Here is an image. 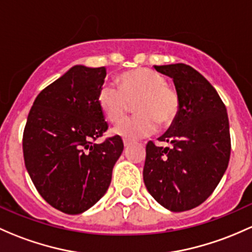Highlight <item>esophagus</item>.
<instances>
[{
	"label": "esophagus",
	"instance_id": "obj_1",
	"mask_svg": "<svg viewBox=\"0 0 252 252\" xmlns=\"http://www.w3.org/2000/svg\"><path fill=\"white\" fill-rule=\"evenodd\" d=\"M123 144H124V147H129V145H130V141L126 139L123 140Z\"/></svg>",
	"mask_w": 252,
	"mask_h": 252
}]
</instances>
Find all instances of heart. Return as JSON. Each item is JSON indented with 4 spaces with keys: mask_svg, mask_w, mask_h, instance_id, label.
I'll return each mask as SVG.
<instances>
[{
    "mask_svg": "<svg viewBox=\"0 0 252 252\" xmlns=\"http://www.w3.org/2000/svg\"><path fill=\"white\" fill-rule=\"evenodd\" d=\"M118 86L104 84L97 93V104L106 118L117 123L126 117L135 102L134 117L118 124L113 133L124 139H140L155 133L158 123L169 126L180 110V97L165 78L150 68H136L122 73Z\"/></svg>",
    "mask_w": 252,
    "mask_h": 252,
    "instance_id": "b5f03b06",
    "label": "heart"
}]
</instances>
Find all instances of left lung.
Returning a JSON list of instances; mask_svg holds the SVG:
<instances>
[{
	"label": "left lung",
	"instance_id": "8db88e82",
	"mask_svg": "<svg viewBox=\"0 0 252 252\" xmlns=\"http://www.w3.org/2000/svg\"><path fill=\"white\" fill-rule=\"evenodd\" d=\"M173 78L180 110L159 141L146 145L144 182L150 194L169 210H190L205 202L221 181L231 156L226 106L213 86L186 63L155 66Z\"/></svg>",
	"mask_w": 252,
	"mask_h": 252
}]
</instances>
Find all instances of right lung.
<instances>
[{"mask_svg":"<svg viewBox=\"0 0 252 252\" xmlns=\"http://www.w3.org/2000/svg\"><path fill=\"white\" fill-rule=\"evenodd\" d=\"M105 77L104 66L71 67L37 95L24 129V160L36 189L70 215L105 194L123 152L118 135L94 144L108 128L97 104Z\"/></svg>","mask_w":252,"mask_h":252,"instance_id":"right-lung-1","label":"right lung"}]
</instances>
